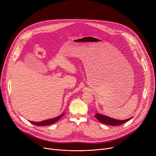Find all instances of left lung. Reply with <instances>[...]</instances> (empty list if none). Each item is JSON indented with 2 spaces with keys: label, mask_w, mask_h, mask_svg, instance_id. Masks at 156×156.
<instances>
[{
  "label": "left lung",
  "mask_w": 156,
  "mask_h": 156,
  "mask_svg": "<svg viewBox=\"0 0 156 156\" xmlns=\"http://www.w3.org/2000/svg\"><path fill=\"white\" fill-rule=\"evenodd\" d=\"M95 117L100 122H102V123L111 125V126H118V125H122V124L125 123V122H126L128 121H129L131 119V118H130L129 119H125V120H118V119H112L111 118L102 115V114H95Z\"/></svg>",
  "instance_id": "obj_1"
}]
</instances>
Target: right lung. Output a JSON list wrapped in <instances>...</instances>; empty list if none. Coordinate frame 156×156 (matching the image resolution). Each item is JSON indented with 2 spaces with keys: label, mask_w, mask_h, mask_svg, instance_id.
Returning a JSON list of instances; mask_svg holds the SVG:
<instances>
[{
  "label": "right lung",
  "mask_w": 156,
  "mask_h": 156,
  "mask_svg": "<svg viewBox=\"0 0 156 156\" xmlns=\"http://www.w3.org/2000/svg\"><path fill=\"white\" fill-rule=\"evenodd\" d=\"M64 114H61V115L59 116L58 117H56V118H52V119H47V120L41 121V122H33V121H30V122H31V123H32V124H34L35 125H37V126L50 125H52V124L54 123V122H57L60 118H61L63 116Z\"/></svg>",
  "instance_id": "add662e5"
}]
</instances>
